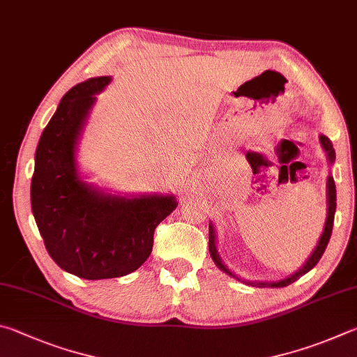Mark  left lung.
<instances>
[{"mask_svg": "<svg viewBox=\"0 0 357 357\" xmlns=\"http://www.w3.org/2000/svg\"><path fill=\"white\" fill-rule=\"evenodd\" d=\"M320 142L324 149V152L328 155V160L331 165L335 161V150L333 147V142L328 136L320 135ZM326 188H328V216H326V224H324V229H323V234L320 236V240H318V245L314 249V252L310 254V257L307 259V261L303 265V268H299L298 271H295L290 276H287L284 279H279V280H274V282H254V280H243L240 279L236 274H234L232 271L229 270V268L222 264V260L220 257V254H218V249H216V234H215V227L213 224L210 222V232H208V249H210V255L213 261L216 264V266L220 268L221 271L227 273L229 276L235 278L236 280H241V282H245L246 285H252V287H273V289H280V287H287L290 285L291 282H295L301 276H304L305 273H309L312 268H314L318 261H320L321 255L326 251V246L329 243L331 238V234H333V226H334V215H335V201H337V196H335V183H334V178L328 177V183H326Z\"/></svg>", "mask_w": 357, "mask_h": 357, "instance_id": "1", "label": "left lung"}]
</instances>
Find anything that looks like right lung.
I'll return each instance as SVG.
<instances>
[{
  "instance_id": "right-lung-1",
  "label": "right lung",
  "mask_w": 357,
  "mask_h": 357,
  "mask_svg": "<svg viewBox=\"0 0 357 357\" xmlns=\"http://www.w3.org/2000/svg\"><path fill=\"white\" fill-rule=\"evenodd\" d=\"M111 77L73 86L50 119L36 149L31 208L58 266L81 279L121 278L149 259L153 232L177 208L174 196H116L83 182L77 144Z\"/></svg>"
}]
</instances>
